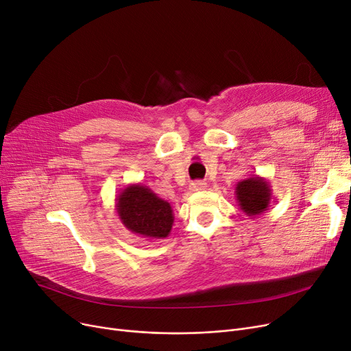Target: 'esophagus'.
Segmentation results:
<instances>
[{
	"instance_id": "esophagus-1",
	"label": "esophagus",
	"mask_w": 351,
	"mask_h": 351,
	"mask_svg": "<svg viewBox=\"0 0 351 351\" xmlns=\"http://www.w3.org/2000/svg\"><path fill=\"white\" fill-rule=\"evenodd\" d=\"M190 189L193 191H203L207 189V182L206 181H194L190 184Z\"/></svg>"
}]
</instances>
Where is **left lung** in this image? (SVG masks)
Segmentation results:
<instances>
[{
    "label": "left lung",
    "mask_w": 351,
    "mask_h": 351,
    "mask_svg": "<svg viewBox=\"0 0 351 351\" xmlns=\"http://www.w3.org/2000/svg\"><path fill=\"white\" fill-rule=\"evenodd\" d=\"M271 193L269 180L260 176H250L239 181L236 186L237 203L240 210L248 217H257L269 210L273 197Z\"/></svg>",
    "instance_id": "8db88e82"
}]
</instances>
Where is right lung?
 I'll return each mask as SVG.
<instances>
[{"label": "right lung", "instance_id": "right-lung-1", "mask_svg": "<svg viewBox=\"0 0 351 351\" xmlns=\"http://www.w3.org/2000/svg\"><path fill=\"white\" fill-rule=\"evenodd\" d=\"M115 210L127 230L148 240L165 239L173 228L170 203L140 182L121 190L115 198Z\"/></svg>", "mask_w": 351, "mask_h": 351}]
</instances>
